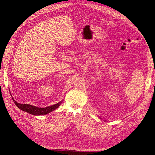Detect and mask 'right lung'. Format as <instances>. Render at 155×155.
I'll use <instances>...</instances> for the list:
<instances>
[{
    "mask_svg": "<svg viewBox=\"0 0 155 155\" xmlns=\"http://www.w3.org/2000/svg\"><path fill=\"white\" fill-rule=\"evenodd\" d=\"M12 100L14 102V104L16 105V106H18L19 109L21 110L26 112L28 113L31 114L32 115H35V116H39V115H45L47 114L50 113L55 109L58 108L60 104L62 103V101L59 102L58 103H57L54 105H50V106H48L45 108H41L38 107L36 106H34V105H31L30 104H19L18 102L14 101V99L12 98Z\"/></svg>",
    "mask_w": 155,
    "mask_h": 155,
    "instance_id": "add662e5",
    "label": "right lung"
}]
</instances>
